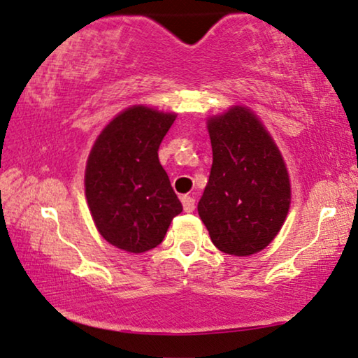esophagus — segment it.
<instances>
[{
  "mask_svg": "<svg viewBox=\"0 0 358 358\" xmlns=\"http://www.w3.org/2000/svg\"><path fill=\"white\" fill-rule=\"evenodd\" d=\"M181 203H183L185 213H193V210H194V198H191V196H183V198H181Z\"/></svg>",
  "mask_w": 358,
  "mask_h": 358,
  "instance_id": "esophagus-1",
  "label": "esophagus"
}]
</instances>
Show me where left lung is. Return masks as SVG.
<instances>
[{"label":"left lung","mask_w":358,"mask_h":358,"mask_svg":"<svg viewBox=\"0 0 358 358\" xmlns=\"http://www.w3.org/2000/svg\"><path fill=\"white\" fill-rule=\"evenodd\" d=\"M213 167L199 217L220 251L248 256L278 235L290 206L284 160L259 120L243 107L208 123Z\"/></svg>","instance_id":"1"}]
</instances>
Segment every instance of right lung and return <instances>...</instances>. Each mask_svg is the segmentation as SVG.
<instances>
[{"instance_id":"right-lung-1","label":"right lung","mask_w":358,"mask_h":358,"mask_svg":"<svg viewBox=\"0 0 358 358\" xmlns=\"http://www.w3.org/2000/svg\"><path fill=\"white\" fill-rule=\"evenodd\" d=\"M173 113L133 107L107 124L90 150L85 198L100 235L129 253L162 243L183 210L159 162V145Z\"/></svg>"}]
</instances>
